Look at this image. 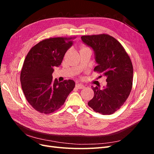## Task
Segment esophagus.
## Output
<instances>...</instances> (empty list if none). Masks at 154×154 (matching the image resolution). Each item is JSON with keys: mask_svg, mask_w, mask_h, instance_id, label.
I'll return each mask as SVG.
<instances>
[{"mask_svg": "<svg viewBox=\"0 0 154 154\" xmlns=\"http://www.w3.org/2000/svg\"><path fill=\"white\" fill-rule=\"evenodd\" d=\"M76 87L78 88V89H82V88H85V85L81 84V83H78V84L76 85Z\"/></svg>", "mask_w": 154, "mask_h": 154, "instance_id": "1", "label": "esophagus"}]
</instances>
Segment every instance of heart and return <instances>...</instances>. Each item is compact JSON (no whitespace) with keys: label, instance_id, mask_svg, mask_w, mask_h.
<instances>
[{"label":"heart","instance_id":"1","mask_svg":"<svg viewBox=\"0 0 154 154\" xmlns=\"http://www.w3.org/2000/svg\"><path fill=\"white\" fill-rule=\"evenodd\" d=\"M82 49H88V48H86V47H83V48H82Z\"/></svg>","mask_w":154,"mask_h":154}]
</instances>
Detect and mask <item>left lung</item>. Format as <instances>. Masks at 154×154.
I'll list each match as a JSON object with an SVG mask.
<instances>
[{
  "label": "left lung",
  "instance_id": "obj_1",
  "mask_svg": "<svg viewBox=\"0 0 154 154\" xmlns=\"http://www.w3.org/2000/svg\"><path fill=\"white\" fill-rule=\"evenodd\" d=\"M83 43L94 51L97 64L94 71L106 77V85L92 88L93 98L88 105L96 112L112 114L120 109L132 90L133 66L129 56L119 42L109 35L82 36Z\"/></svg>",
  "mask_w": 154,
  "mask_h": 154
}]
</instances>
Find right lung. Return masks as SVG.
<instances>
[{"label": "right lung", "instance_id": "obj_1", "mask_svg": "<svg viewBox=\"0 0 154 154\" xmlns=\"http://www.w3.org/2000/svg\"><path fill=\"white\" fill-rule=\"evenodd\" d=\"M73 45L72 38H51L32 47L24 60L20 82L27 101L41 113H52L61 107L75 87L72 80H53L54 67H59L67 51Z\"/></svg>", "mask_w": 154, "mask_h": 154}]
</instances>
